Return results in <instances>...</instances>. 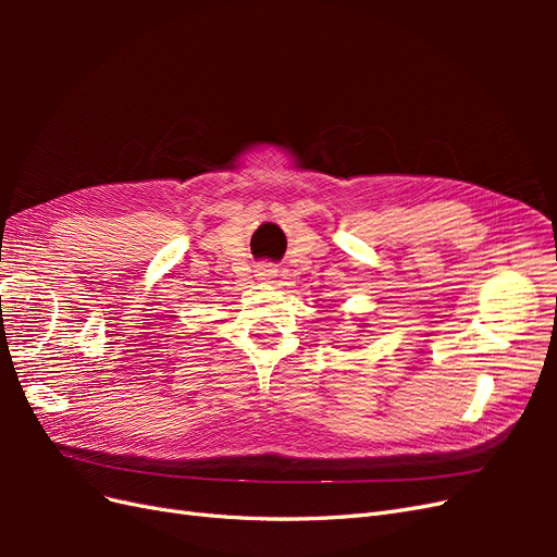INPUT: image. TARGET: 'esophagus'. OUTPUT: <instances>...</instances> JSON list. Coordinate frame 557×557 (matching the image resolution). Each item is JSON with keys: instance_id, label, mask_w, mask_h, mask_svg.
Segmentation results:
<instances>
[{"instance_id": "1", "label": "esophagus", "mask_w": 557, "mask_h": 557, "mask_svg": "<svg viewBox=\"0 0 557 557\" xmlns=\"http://www.w3.org/2000/svg\"><path fill=\"white\" fill-rule=\"evenodd\" d=\"M258 276H260L262 281L274 278V276H276V269H274L272 264H262V267H258Z\"/></svg>"}]
</instances>
